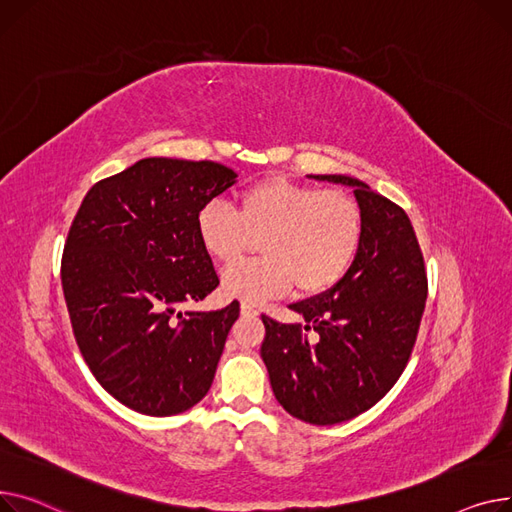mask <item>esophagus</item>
I'll return each mask as SVG.
<instances>
[{"mask_svg":"<svg viewBox=\"0 0 512 512\" xmlns=\"http://www.w3.org/2000/svg\"><path fill=\"white\" fill-rule=\"evenodd\" d=\"M239 310H242L244 316H248V314H258V308H256L252 302H242V304H239Z\"/></svg>","mask_w":512,"mask_h":512,"instance_id":"34e87169","label":"esophagus"}]
</instances>
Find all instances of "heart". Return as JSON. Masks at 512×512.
Returning <instances> with one entry per match:
<instances>
[{
	"label": "heart",
	"instance_id": "b5f03b06",
	"mask_svg": "<svg viewBox=\"0 0 512 512\" xmlns=\"http://www.w3.org/2000/svg\"><path fill=\"white\" fill-rule=\"evenodd\" d=\"M204 250L233 264L264 237V258L223 273V291L260 302L295 285L297 295L335 287L351 268L364 237L359 202L343 190H324L275 175L248 186L235 208L225 198L208 200L196 219Z\"/></svg>",
	"mask_w": 512,
	"mask_h": 512
}]
</instances>
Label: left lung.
<instances>
[{
	"mask_svg": "<svg viewBox=\"0 0 512 512\" xmlns=\"http://www.w3.org/2000/svg\"><path fill=\"white\" fill-rule=\"evenodd\" d=\"M353 188L364 237L347 275L291 304L302 322L262 314V362L287 413L333 426L368 411L403 374L426 308L428 277L405 210L349 175H314Z\"/></svg>",
	"mask_w": 512,
	"mask_h": 512,
	"instance_id": "left-lung-1",
	"label": "left lung"
}]
</instances>
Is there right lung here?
I'll return each instance as SVG.
<instances>
[{
  "label": "right lung",
  "mask_w": 512,
  "mask_h": 512,
  "mask_svg": "<svg viewBox=\"0 0 512 512\" xmlns=\"http://www.w3.org/2000/svg\"><path fill=\"white\" fill-rule=\"evenodd\" d=\"M213 161L150 157L84 196L62 256L78 349L122 405L153 417L188 411L213 384L239 304L186 312L219 285L196 219L235 184Z\"/></svg>",
  "instance_id": "1"
}]
</instances>
